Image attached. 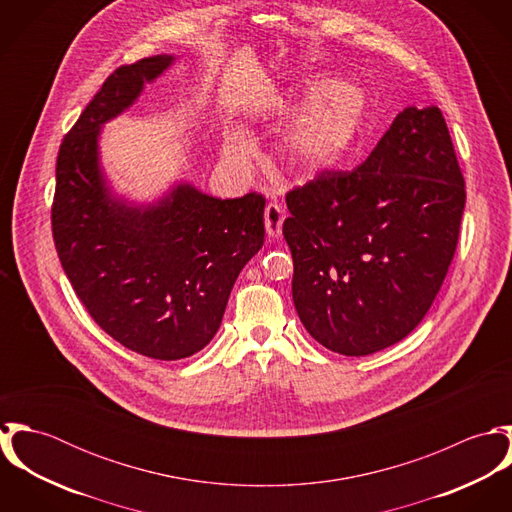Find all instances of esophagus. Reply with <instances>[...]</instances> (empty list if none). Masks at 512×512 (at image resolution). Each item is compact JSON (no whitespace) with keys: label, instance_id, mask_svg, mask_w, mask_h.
<instances>
[{"label":"esophagus","instance_id":"obj_1","mask_svg":"<svg viewBox=\"0 0 512 512\" xmlns=\"http://www.w3.org/2000/svg\"><path fill=\"white\" fill-rule=\"evenodd\" d=\"M286 213L278 203H270L264 211V224H266V232L270 238H280L282 236V226H284Z\"/></svg>","mask_w":512,"mask_h":512}]
</instances>
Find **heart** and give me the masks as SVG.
Instances as JSON below:
<instances>
[{"label": "heart", "instance_id": "1", "mask_svg": "<svg viewBox=\"0 0 512 512\" xmlns=\"http://www.w3.org/2000/svg\"><path fill=\"white\" fill-rule=\"evenodd\" d=\"M309 102L295 116L276 146L278 165L311 177L343 163L365 134L370 98L355 82L317 78L307 88ZM222 157L232 169L248 167L252 144L240 130H228Z\"/></svg>", "mask_w": 512, "mask_h": 512}]
</instances>
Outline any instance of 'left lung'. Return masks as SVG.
I'll list each match as a JSON object with an SVG mask.
<instances>
[{
	"mask_svg": "<svg viewBox=\"0 0 512 512\" xmlns=\"http://www.w3.org/2000/svg\"><path fill=\"white\" fill-rule=\"evenodd\" d=\"M292 295L307 333L365 357L412 333L453 260L463 175L438 106L404 108L355 171L286 197Z\"/></svg>",
	"mask_w": 512,
	"mask_h": 512,
	"instance_id": "1",
	"label": "left lung"
}]
</instances>
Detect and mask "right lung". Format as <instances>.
Returning <instances> with one entry per match:
<instances>
[{
    "label": "right lung",
    "instance_id": "obj_1",
    "mask_svg": "<svg viewBox=\"0 0 512 512\" xmlns=\"http://www.w3.org/2000/svg\"><path fill=\"white\" fill-rule=\"evenodd\" d=\"M175 63L155 55L120 67L65 136L57 157L53 238L78 299L120 345L177 361L219 331L228 295L264 244L258 193L211 197L187 181L153 203L118 195L100 163L104 124Z\"/></svg>",
    "mask_w": 512,
    "mask_h": 512
}]
</instances>
